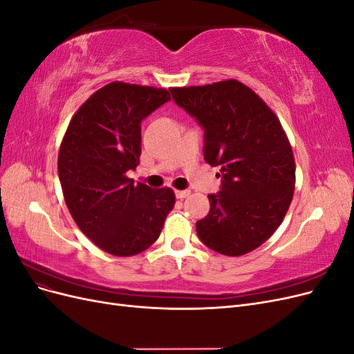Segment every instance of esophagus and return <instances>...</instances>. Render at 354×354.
<instances>
[{
    "instance_id": "obj_1",
    "label": "esophagus",
    "mask_w": 354,
    "mask_h": 354,
    "mask_svg": "<svg viewBox=\"0 0 354 354\" xmlns=\"http://www.w3.org/2000/svg\"><path fill=\"white\" fill-rule=\"evenodd\" d=\"M189 195H190V190H177V192H176L177 199H185V198H187Z\"/></svg>"
}]
</instances>
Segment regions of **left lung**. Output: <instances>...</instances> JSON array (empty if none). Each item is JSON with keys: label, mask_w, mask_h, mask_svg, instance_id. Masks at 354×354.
Returning <instances> with one entry per match:
<instances>
[{"label": "left lung", "mask_w": 354, "mask_h": 354, "mask_svg": "<svg viewBox=\"0 0 354 354\" xmlns=\"http://www.w3.org/2000/svg\"><path fill=\"white\" fill-rule=\"evenodd\" d=\"M171 94L203 128V158L220 167L221 189L196 221L199 239L229 257L254 251L281 226L294 195L295 162L281 121L236 80Z\"/></svg>", "instance_id": "obj_1"}]
</instances>
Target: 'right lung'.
<instances>
[{
	"mask_svg": "<svg viewBox=\"0 0 354 354\" xmlns=\"http://www.w3.org/2000/svg\"><path fill=\"white\" fill-rule=\"evenodd\" d=\"M171 99L165 88L115 81L90 95L63 137L57 169L63 196L81 232L100 250L131 257L160 234L176 195L134 185L127 171L142 153V121Z\"/></svg>",
	"mask_w": 354,
	"mask_h": 354,
	"instance_id": "obj_1",
	"label": "right lung"
}]
</instances>
